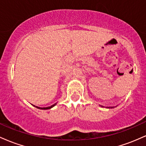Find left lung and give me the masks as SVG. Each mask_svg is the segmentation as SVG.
<instances>
[{"instance_id": "1", "label": "left lung", "mask_w": 146, "mask_h": 146, "mask_svg": "<svg viewBox=\"0 0 146 146\" xmlns=\"http://www.w3.org/2000/svg\"><path fill=\"white\" fill-rule=\"evenodd\" d=\"M108 108H109V107H108ZM111 108H112V107H111Z\"/></svg>"}]
</instances>
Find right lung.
<instances>
[{"label": "right lung", "mask_w": 146, "mask_h": 146, "mask_svg": "<svg viewBox=\"0 0 146 146\" xmlns=\"http://www.w3.org/2000/svg\"><path fill=\"white\" fill-rule=\"evenodd\" d=\"M56 104L57 103H56V104H53L52 106H48V107H44V108H41V107H38V106H34L35 107H36L37 108H38V109H42V110H47V109H50V108H53V106H55L56 105Z\"/></svg>", "instance_id": "add662e5"}]
</instances>
